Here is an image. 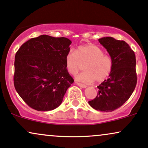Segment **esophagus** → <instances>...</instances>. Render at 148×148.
<instances>
[{
	"mask_svg": "<svg viewBox=\"0 0 148 148\" xmlns=\"http://www.w3.org/2000/svg\"><path fill=\"white\" fill-rule=\"evenodd\" d=\"M76 84L77 85H79V86L81 87V88H87V85H85L84 84H81V83H76Z\"/></svg>",
	"mask_w": 148,
	"mask_h": 148,
	"instance_id": "esophagus-1",
	"label": "esophagus"
}]
</instances>
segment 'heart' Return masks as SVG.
I'll list each match as a JSON object with an SVG mask.
<instances>
[{
  "instance_id": "1",
  "label": "heart",
  "mask_w": 148,
  "mask_h": 148,
  "mask_svg": "<svg viewBox=\"0 0 148 148\" xmlns=\"http://www.w3.org/2000/svg\"><path fill=\"white\" fill-rule=\"evenodd\" d=\"M65 67L69 74L75 75L85 64V72L76 76L82 83H101L108 79L112 69V60L97 45H84L78 47L76 52L72 49L67 51L65 57Z\"/></svg>"
}]
</instances>
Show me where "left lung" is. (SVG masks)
I'll use <instances>...</instances> for the list:
<instances>
[{
    "label": "left lung",
    "mask_w": 148,
    "mask_h": 148,
    "mask_svg": "<svg viewBox=\"0 0 148 148\" xmlns=\"http://www.w3.org/2000/svg\"><path fill=\"white\" fill-rule=\"evenodd\" d=\"M99 42L109 53L112 69L109 78L97 87L98 94L88 101L94 109L112 112L120 108L130 97L136 85V56L127 42L112 37H103Z\"/></svg>",
    "instance_id": "8db88e82"
}]
</instances>
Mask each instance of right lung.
Returning a JSON list of instances; mask_svg holds the SVG:
<instances>
[{
    "mask_svg": "<svg viewBox=\"0 0 148 148\" xmlns=\"http://www.w3.org/2000/svg\"><path fill=\"white\" fill-rule=\"evenodd\" d=\"M70 40L40 35L23 43L15 56L14 83L23 101L37 111L58 108L74 79L65 67Z\"/></svg>",
    "mask_w": 148,
    "mask_h": 148,
    "instance_id": "obj_1",
    "label": "right lung"
}]
</instances>
